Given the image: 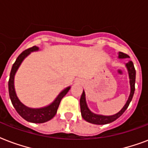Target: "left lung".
<instances>
[{
	"label": "left lung",
	"instance_id": "1",
	"mask_svg": "<svg viewBox=\"0 0 148 148\" xmlns=\"http://www.w3.org/2000/svg\"><path fill=\"white\" fill-rule=\"evenodd\" d=\"M119 58H129V56L125 53L123 52H119ZM126 67L127 69L128 74H129V78H130V93L128 98L127 101L126 103L123 108L121 109V111H119L117 113L112 116H103L96 114L90 111V110L88 108L86 101V95L85 92H82V94L80 98V110H81V114H82V118L85 121H86L89 123H93V124H98V125H103L106 123H110L116 121V119L120 117L123 114L125 110L127 109L130 101L132 100L133 96L135 91V79H136V70L134 69V66L132 61H129L127 63H126Z\"/></svg>",
	"mask_w": 148,
	"mask_h": 148
}]
</instances>
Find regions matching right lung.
I'll return each instance as SVG.
<instances>
[{
    "label": "right lung",
    "instance_id": "obj_1",
    "mask_svg": "<svg viewBox=\"0 0 148 148\" xmlns=\"http://www.w3.org/2000/svg\"><path fill=\"white\" fill-rule=\"evenodd\" d=\"M38 47L33 46L30 49H27L24 51H22L18 56V57L16 59L15 62L13 64V66L11 68L10 78H9L8 81V90L11 103H12L14 107L15 108L16 111L18 112V114L21 117L24 118L25 121H28V122L35 123H42L50 121L51 119H52L55 116V115L57 113V110H58V106H59V103H60L62 99L66 96V93L69 92V90H70V86L67 87L65 90H62L50 105L42 107V108H29V107L25 106L22 103H21V101L18 99V97H17V95H16L15 90H14V75H15L16 72L18 70V69L19 68V66L21 64L23 60L32 51H38Z\"/></svg>",
    "mask_w": 148,
    "mask_h": 148
}]
</instances>
